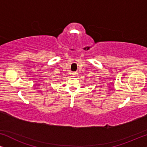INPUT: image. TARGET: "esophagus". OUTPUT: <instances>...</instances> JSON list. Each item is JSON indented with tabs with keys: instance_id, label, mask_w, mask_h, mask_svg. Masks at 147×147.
I'll list each match as a JSON object with an SVG mask.
<instances>
[{
	"instance_id": "34e87169",
	"label": "esophagus",
	"mask_w": 147,
	"mask_h": 147,
	"mask_svg": "<svg viewBox=\"0 0 147 147\" xmlns=\"http://www.w3.org/2000/svg\"><path fill=\"white\" fill-rule=\"evenodd\" d=\"M74 75V76H77V74H78V73H76V72H73V74H72Z\"/></svg>"
}]
</instances>
